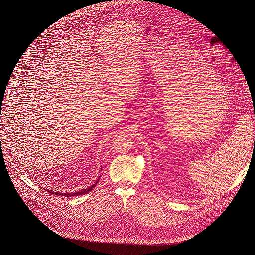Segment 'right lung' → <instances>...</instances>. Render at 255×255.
I'll use <instances>...</instances> for the list:
<instances>
[{
    "label": "right lung",
    "instance_id": "right-lung-1",
    "mask_svg": "<svg viewBox=\"0 0 255 255\" xmlns=\"http://www.w3.org/2000/svg\"><path fill=\"white\" fill-rule=\"evenodd\" d=\"M99 179L96 181V183L94 185H92L90 188H87L85 190H82L80 192H77V193H62V192H52V191H49L51 194H54L56 196H61V197H75V196H80V195H85V194H88L89 192H91L95 187L96 185L98 184Z\"/></svg>",
    "mask_w": 255,
    "mask_h": 255
}]
</instances>
